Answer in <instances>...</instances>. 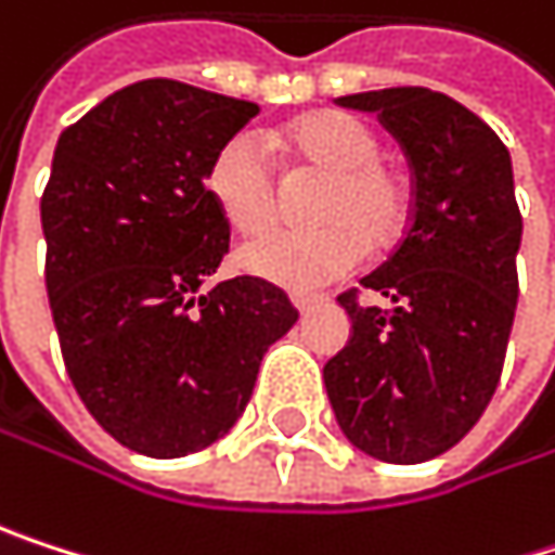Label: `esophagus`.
<instances>
[{
    "label": "esophagus",
    "mask_w": 555,
    "mask_h": 555,
    "mask_svg": "<svg viewBox=\"0 0 555 555\" xmlns=\"http://www.w3.org/2000/svg\"><path fill=\"white\" fill-rule=\"evenodd\" d=\"M322 302H325V299H322V296H312V293H296V296H293V306H296L302 315H309V312H312L315 306H322Z\"/></svg>",
    "instance_id": "34e87169"
}]
</instances>
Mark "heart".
I'll list each match as a JSON object with an SVG mask.
<instances>
[{"mask_svg":"<svg viewBox=\"0 0 555 555\" xmlns=\"http://www.w3.org/2000/svg\"><path fill=\"white\" fill-rule=\"evenodd\" d=\"M283 145L299 171H319L309 214L319 220L306 230H272L240 249L249 275L283 286L315 289L348 275L367 243L390 246L410 220V184L380 158L377 132L341 109H319L283 129ZM207 194L223 220L240 233H259L283 204V184L256 132L230 135L207 165Z\"/></svg>","mask_w":555,"mask_h":555,"instance_id":"b5f03b06","label":"heart"}]
</instances>
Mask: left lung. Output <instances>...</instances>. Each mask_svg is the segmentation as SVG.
Listing matches in <instances>:
<instances>
[{
	"mask_svg": "<svg viewBox=\"0 0 555 555\" xmlns=\"http://www.w3.org/2000/svg\"><path fill=\"white\" fill-rule=\"evenodd\" d=\"M400 139L413 171L403 240L361 286L338 296L351 341L325 364L345 436L393 465L459 446L488 410L517 312L520 207L507 145L472 109L426 87L338 96Z\"/></svg>",
	"mask_w": 555,
	"mask_h": 555,
	"instance_id": "obj_1",
	"label": "left lung"
}]
</instances>
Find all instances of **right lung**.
I'll return each instance as SVG.
<instances>
[{
  "mask_svg": "<svg viewBox=\"0 0 555 555\" xmlns=\"http://www.w3.org/2000/svg\"><path fill=\"white\" fill-rule=\"evenodd\" d=\"M256 113L155 77L96 103L54 149L41 230L61 358L90 416L149 459L227 436L266 348L299 322L256 275L201 293L230 246L207 165Z\"/></svg>",
  "mask_w": 555,
  "mask_h": 555,
  "instance_id": "1",
  "label": "right lung"
}]
</instances>
